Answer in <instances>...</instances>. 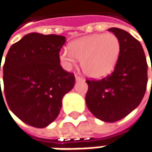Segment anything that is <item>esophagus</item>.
Masks as SVG:
<instances>
[{
  "label": "esophagus",
  "instance_id": "34e87169",
  "mask_svg": "<svg viewBox=\"0 0 152 152\" xmlns=\"http://www.w3.org/2000/svg\"><path fill=\"white\" fill-rule=\"evenodd\" d=\"M75 77H76V81H82L83 78L82 77V76H78V75H75Z\"/></svg>",
  "mask_w": 152,
  "mask_h": 152
}]
</instances>
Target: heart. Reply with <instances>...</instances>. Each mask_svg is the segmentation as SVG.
I'll list each match as a JSON object with an SVG mask.
<instances>
[{
  "label": "heart",
  "instance_id": "b5f03b06",
  "mask_svg": "<svg viewBox=\"0 0 152 152\" xmlns=\"http://www.w3.org/2000/svg\"><path fill=\"white\" fill-rule=\"evenodd\" d=\"M120 53L121 43L114 34H94L72 41L69 50H62L59 58L67 69L81 59V67L87 76L102 78L114 69Z\"/></svg>",
  "mask_w": 152,
  "mask_h": 152
}]
</instances>
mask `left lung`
Masks as SVG:
<instances>
[{
  "instance_id": "obj_1",
  "label": "left lung",
  "mask_w": 152,
  "mask_h": 152,
  "mask_svg": "<svg viewBox=\"0 0 152 152\" xmlns=\"http://www.w3.org/2000/svg\"><path fill=\"white\" fill-rule=\"evenodd\" d=\"M108 31L120 40V57L111 75L86 81L88 89L85 100L97 119L115 122L127 116L141 102L147 86L148 65L139 41L120 28Z\"/></svg>"
}]
</instances>
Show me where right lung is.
Segmentation results:
<instances>
[{"label": "right lung", "instance_id": "add662e5", "mask_svg": "<svg viewBox=\"0 0 152 152\" xmlns=\"http://www.w3.org/2000/svg\"><path fill=\"white\" fill-rule=\"evenodd\" d=\"M65 41L64 36L31 32L14 44L7 54L6 101L10 110L29 126L44 128L55 121L64 95L75 85L74 74L60 64L59 52ZM0 96L3 99L1 91Z\"/></svg>", "mask_w": 152, "mask_h": 152}]
</instances>
